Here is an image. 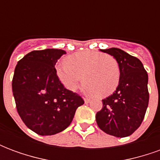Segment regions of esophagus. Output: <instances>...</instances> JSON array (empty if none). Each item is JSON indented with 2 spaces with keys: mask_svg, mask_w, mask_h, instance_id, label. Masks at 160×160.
<instances>
[{
  "mask_svg": "<svg viewBox=\"0 0 160 160\" xmlns=\"http://www.w3.org/2000/svg\"><path fill=\"white\" fill-rule=\"evenodd\" d=\"M90 98H84V101H85V103L86 104H88L89 102H90Z\"/></svg>",
  "mask_w": 160,
  "mask_h": 160,
  "instance_id": "34e87169",
  "label": "esophagus"
}]
</instances>
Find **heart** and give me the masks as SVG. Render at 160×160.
I'll return each instance as SVG.
<instances>
[{
	"instance_id": "b5f03b06",
	"label": "heart",
	"mask_w": 160,
	"mask_h": 160,
	"mask_svg": "<svg viewBox=\"0 0 160 160\" xmlns=\"http://www.w3.org/2000/svg\"><path fill=\"white\" fill-rule=\"evenodd\" d=\"M56 67L57 77L68 90L75 91L83 80L88 93L105 97L112 93L120 80V67L114 56L91 50L68 56Z\"/></svg>"
}]
</instances>
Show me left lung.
Returning a JSON list of instances; mask_svg holds the SVG:
<instances>
[{"label": "left lung", "instance_id": "8db88e82", "mask_svg": "<svg viewBox=\"0 0 160 160\" xmlns=\"http://www.w3.org/2000/svg\"><path fill=\"white\" fill-rule=\"evenodd\" d=\"M113 56L120 67V80L113 94L102 100L96 114L98 126L106 134L126 137L141 126L149 102L148 75L140 60L118 48L101 49Z\"/></svg>", "mask_w": 160, "mask_h": 160}]
</instances>
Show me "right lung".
I'll return each mask as SVG.
<instances>
[{
    "label": "right lung",
    "mask_w": 160,
    "mask_h": 160,
    "mask_svg": "<svg viewBox=\"0 0 160 160\" xmlns=\"http://www.w3.org/2000/svg\"><path fill=\"white\" fill-rule=\"evenodd\" d=\"M66 54L62 49L33 50L19 60L12 81L16 108L24 123L40 135L63 131L84 104L76 92L66 89L55 65Z\"/></svg>",
    "instance_id": "right-lung-1"
}]
</instances>
